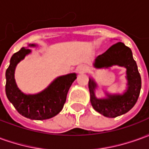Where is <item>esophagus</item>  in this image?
<instances>
[{
  "mask_svg": "<svg viewBox=\"0 0 149 149\" xmlns=\"http://www.w3.org/2000/svg\"><path fill=\"white\" fill-rule=\"evenodd\" d=\"M89 70V67L86 65H80L77 68V71L79 73H84V72H87Z\"/></svg>",
  "mask_w": 149,
  "mask_h": 149,
  "instance_id": "esophagus-1",
  "label": "esophagus"
}]
</instances>
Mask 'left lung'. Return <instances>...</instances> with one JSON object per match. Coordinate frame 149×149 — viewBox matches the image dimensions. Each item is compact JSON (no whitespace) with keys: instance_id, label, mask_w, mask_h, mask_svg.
<instances>
[{"instance_id":"obj_1","label":"left lung","mask_w":149,"mask_h":149,"mask_svg":"<svg viewBox=\"0 0 149 149\" xmlns=\"http://www.w3.org/2000/svg\"><path fill=\"white\" fill-rule=\"evenodd\" d=\"M126 68L127 88L123 93H109L104 91L105 97L97 98L96 89L98 84L93 77H89L88 88L90 102L97 112L109 118H114L128 112L137 101L141 88V75L136 63L133 59L132 50L122 42L113 45L95 59L93 67L96 68H109L112 66Z\"/></svg>"}]
</instances>
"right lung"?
<instances>
[{
  "label": "right lung",
  "instance_id": "1",
  "mask_svg": "<svg viewBox=\"0 0 149 149\" xmlns=\"http://www.w3.org/2000/svg\"><path fill=\"white\" fill-rule=\"evenodd\" d=\"M37 45L29 44L14 53L5 72V93L8 100L17 112L26 118L42 120L57 115L64 107L66 97L72 82L77 79V73L58 77L44 90L36 94H26L17 87L15 80L17 65L32 52L28 48H35Z\"/></svg>",
  "mask_w": 149,
  "mask_h": 149
}]
</instances>
